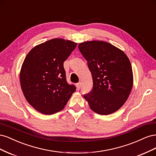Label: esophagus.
Instances as JSON below:
<instances>
[{
	"label": "esophagus",
	"mask_w": 156,
	"mask_h": 156,
	"mask_svg": "<svg viewBox=\"0 0 156 156\" xmlns=\"http://www.w3.org/2000/svg\"><path fill=\"white\" fill-rule=\"evenodd\" d=\"M76 87H77V90H79L80 88H81V83H78L76 84Z\"/></svg>",
	"instance_id": "34e87169"
}]
</instances>
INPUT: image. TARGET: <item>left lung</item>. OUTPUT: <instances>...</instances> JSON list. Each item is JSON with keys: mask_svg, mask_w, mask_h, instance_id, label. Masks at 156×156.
Segmentation results:
<instances>
[{"mask_svg": "<svg viewBox=\"0 0 156 156\" xmlns=\"http://www.w3.org/2000/svg\"><path fill=\"white\" fill-rule=\"evenodd\" d=\"M78 47L92 74L93 88L84 95L90 108L101 115L116 112L127 101L133 87V75L128 57L106 41H87Z\"/></svg>", "mask_w": 156, "mask_h": 156, "instance_id": "8db88e82", "label": "left lung"}]
</instances>
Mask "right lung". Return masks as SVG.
Returning <instances> with one entry per match:
<instances>
[{
  "mask_svg": "<svg viewBox=\"0 0 156 156\" xmlns=\"http://www.w3.org/2000/svg\"><path fill=\"white\" fill-rule=\"evenodd\" d=\"M77 43L55 38L33 48L20 71L21 87L28 103L44 115L62 110L76 90L66 79L64 62Z\"/></svg>",
  "mask_w": 156,
  "mask_h": 156,
  "instance_id": "1",
  "label": "right lung"
}]
</instances>
